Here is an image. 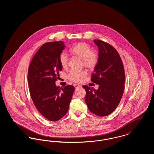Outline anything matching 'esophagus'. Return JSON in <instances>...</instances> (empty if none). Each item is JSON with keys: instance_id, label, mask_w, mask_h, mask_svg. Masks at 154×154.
Masks as SVG:
<instances>
[{"instance_id": "34e87169", "label": "esophagus", "mask_w": 154, "mask_h": 154, "mask_svg": "<svg viewBox=\"0 0 154 154\" xmlns=\"http://www.w3.org/2000/svg\"><path fill=\"white\" fill-rule=\"evenodd\" d=\"M74 87H75V89H78V88H80L81 86L80 85H78V84H74Z\"/></svg>"}]
</instances>
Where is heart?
Here are the masks:
<instances>
[{"mask_svg": "<svg viewBox=\"0 0 154 154\" xmlns=\"http://www.w3.org/2000/svg\"><path fill=\"white\" fill-rule=\"evenodd\" d=\"M72 54L75 57L82 59L84 65L89 69H93L95 67L98 57L95 52L92 51V48L89 44L84 42H80L75 44L70 50ZM59 62L63 68L68 65L69 57L66 51L62 52L59 55ZM87 74L85 70H71L67 75L70 80L73 82H80Z\"/></svg>", "mask_w": 154, "mask_h": 154, "instance_id": "b5f03b06", "label": "heart"}]
</instances>
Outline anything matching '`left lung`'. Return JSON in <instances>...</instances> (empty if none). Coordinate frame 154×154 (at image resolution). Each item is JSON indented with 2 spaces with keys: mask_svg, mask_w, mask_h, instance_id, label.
<instances>
[{
  "mask_svg": "<svg viewBox=\"0 0 154 154\" xmlns=\"http://www.w3.org/2000/svg\"><path fill=\"white\" fill-rule=\"evenodd\" d=\"M94 42L99 50L98 61L91 81L99 85L96 90L84 85L89 110L97 116H107L117 107L124 91V69L117 50L100 40Z\"/></svg>",
  "mask_w": 154,
  "mask_h": 154,
  "instance_id": "left-lung-1",
  "label": "left lung"
}]
</instances>
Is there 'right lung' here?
<instances>
[{
    "label": "right lung",
    "instance_id": "right-lung-1",
    "mask_svg": "<svg viewBox=\"0 0 154 154\" xmlns=\"http://www.w3.org/2000/svg\"><path fill=\"white\" fill-rule=\"evenodd\" d=\"M62 41L43 44L30 63L28 81L30 94L39 112L51 121H57L67 112L75 88L72 85L63 88L55 82L62 69L59 55L65 49Z\"/></svg>",
    "mask_w": 154,
    "mask_h": 154
}]
</instances>
